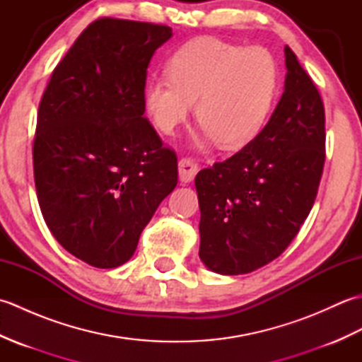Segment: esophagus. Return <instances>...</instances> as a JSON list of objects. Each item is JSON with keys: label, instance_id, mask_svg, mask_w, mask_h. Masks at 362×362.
<instances>
[{"label": "esophagus", "instance_id": "1", "mask_svg": "<svg viewBox=\"0 0 362 362\" xmlns=\"http://www.w3.org/2000/svg\"><path fill=\"white\" fill-rule=\"evenodd\" d=\"M197 171L199 168L191 158H182L179 161V179L182 183L193 182Z\"/></svg>", "mask_w": 362, "mask_h": 362}]
</instances>
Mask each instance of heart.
<instances>
[{"mask_svg":"<svg viewBox=\"0 0 362 362\" xmlns=\"http://www.w3.org/2000/svg\"><path fill=\"white\" fill-rule=\"evenodd\" d=\"M279 81V64L267 49L197 38L169 59L168 76L146 82L143 109L160 132L171 135L196 101L204 134L194 144L202 148L214 138L221 148L236 149L264 126Z\"/></svg>","mask_w":362,"mask_h":362,"instance_id":"heart-1","label":"heart"}]
</instances>
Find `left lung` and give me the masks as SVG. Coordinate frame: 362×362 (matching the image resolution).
Instances as JSON below:
<instances>
[{
  "instance_id": "8db88e82",
  "label": "left lung",
  "mask_w": 362,
  "mask_h": 362,
  "mask_svg": "<svg viewBox=\"0 0 362 362\" xmlns=\"http://www.w3.org/2000/svg\"><path fill=\"white\" fill-rule=\"evenodd\" d=\"M284 64V91L264 129L233 157L196 175L199 257L216 274H247L271 263L294 240L317 194L324 104L289 46Z\"/></svg>"
}]
</instances>
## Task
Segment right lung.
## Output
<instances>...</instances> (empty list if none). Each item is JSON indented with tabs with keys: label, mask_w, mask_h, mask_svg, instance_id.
<instances>
[{
	"label": "right lung",
	"mask_w": 362,
	"mask_h": 362,
	"mask_svg": "<svg viewBox=\"0 0 362 362\" xmlns=\"http://www.w3.org/2000/svg\"><path fill=\"white\" fill-rule=\"evenodd\" d=\"M171 37V28L152 23L96 20L60 60L38 105V205L57 243L95 267L132 258L177 185L175 153L143 117L149 62Z\"/></svg>",
	"instance_id": "1"
}]
</instances>
